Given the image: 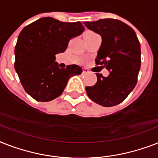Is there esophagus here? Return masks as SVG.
Instances as JSON below:
<instances>
[{
  "label": "esophagus",
  "mask_w": 158,
  "mask_h": 158,
  "mask_svg": "<svg viewBox=\"0 0 158 158\" xmlns=\"http://www.w3.org/2000/svg\"><path fill=\"white\" fill-rule=\"evenodd\" d=\"M89 70L88 69H83V73L82 74H89Z\"/></svg>",
  "instance_id": "34e87169"
}]
</instances>
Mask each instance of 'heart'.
<instances>
[{
	"instance_id": "b5f03b06",
	"label": "heart",
	"mask_w": 158,
	"mask_h": 158,
	"mask_svg": "<svg viewBox=\"0 0 158 158\" xmlns=\"http://www.w3.org/2000/svg\"><path fill=\"white\" fill-rule=\"evenodd\" d=\"M89 33H92V32H89Z\"/></svg>"
}]
</instances>
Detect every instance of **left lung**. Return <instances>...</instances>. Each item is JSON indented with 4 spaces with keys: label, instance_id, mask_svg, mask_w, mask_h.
I'll return each mask as SVG.
<instances>
[{
    "label": "left lung",
    "instance_id": "1",
    "mask_svg": "<svg viewBox=\"0 0 158 158\" xmlns=\"http://www.w3.org/2000/svg\"><path fill=\"white\" fill-rule=\"evenodd\" d=\"M84 23L102 37L95 62L110 72L107 77L97 74L96 84L85 88L87 94L103 106L118 105L137 84L141 65L139 41L131 27L118 19H103Z\"/></svg>",
    "mask_w": 158,
    "mask_h": 158
}]
</instances>
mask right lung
Wrapping results in <instances>:
<instances>
[{
    "label": "right lung",
    "instance_id": "obj_1",
    "mask_svg": "<svg viewBox=\"0 0 158 158\" xmlns=\"http://www.w3.org/2000/svg\"><path fill=\"white\" fill-rule=\"evenodd\" d=\"M84 31L80 22L65 23L52 17L41 18L23 28L15 48V69L28 95L49 102L64 91L69 78L82 73L77 64L59 68L56 55L64 52L69 41Z\"/></svg>",
    "mask_w": 158,
    "mask_h": 158
}]
</instances>
